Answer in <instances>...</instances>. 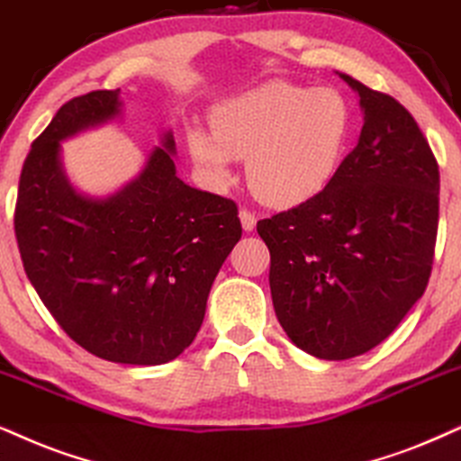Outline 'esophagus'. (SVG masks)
Masks as SVG:
<instances>
[{"label":"esophagus","instance_id":"1","mask_svg":"<svg viewBox=\"0 0 461 461\" xmlns=\"http://www.w3.org/2000/svg\"><path fill=\"white\" fill-rule=\"evenodd\" d=\"M238 217H240V223H242L244 231H253L255 225H258V217H255V214L250 211H247V208H242V211L238 212Z\"/></svg>","mask_w":461,"mask_h":461}]
</instances>
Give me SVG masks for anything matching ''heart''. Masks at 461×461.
<instances>
[{
  "label": "heart",
  "mask_w": 461,
  "mask_h": 461,
  "mask_svg": "<svg viewBox=\"0 0 461 461\" xmlns=\"http://www.w3.org/2000/svg\"><path fill=\"white\" fill-rule=\"evenodd\" d=\"M212 133L191 127V157L223 185L231 161L247 159V183L261 202L295 206L319 195L340 166L351 110L334 89L266 83L214 108Z\"/></svg>",
  "instance_id": "heart-1"
}]
</instances>
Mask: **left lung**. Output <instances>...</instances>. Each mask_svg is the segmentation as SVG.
I'll return each mask as SVG.
<instances>
[{"label":"left lung","mask_w":461,"mask_h":461,"mask_svg":"<svg viewBox=\"0 0 461 461\" xmlns=\"http://www.w3.org/2000/svg\"><path fill=\"white\" fill-rule=\"evenodd\" d=\"M359 95L357 147L321 194L258 223L278 323L295 347L340 361L381 345L432 272L440 174L393 97L338 72Z\"/></svg>","instance_id":"8db88e82"}]
</instances>
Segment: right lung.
Returning a JSON list of instances; mask_svg holds the SVG:
<instances>
[{"instance_id":"obj_1","label":"right lung","mask_w":461,"mask_h":461,"mask_svg":"<svg viewBox=\"0 0 461 461\" xmlns=\"http://www.w3.org/2000/svg\"><path fill=\"white\" fill-rule=\"evenodd\" d=\"M121 113V89L57 110L23 166L14 231L27 278L74 342L114 364L159 366L195 340L242 227L234 202L176 176L170 130L123 187L80 194L61 142Z\"/></svg>"}]
</instances>
